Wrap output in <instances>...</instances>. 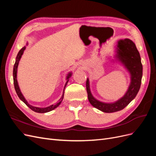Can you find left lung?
<instances>
[{"mask_svg": "<svg viewBox=\"0 0 156 156\" xmlns=\"http://www.w3.org/2000/svg\"><path fill=\"white\" fill-rule=\"evenodd\" d=\"M118 58L123 63L131 74V84L125 95L115 103H106L94 98L90 90L88 79L86 87L88 101L98 109L105 112H114L125 108L135 98L141 84L143 76V65L140 56L135 44L129 39L121 40L118 41Z\"/></svg>", "mask_w": 156, "mask_h": 156, "instance_id": "obj_1", "label": "left lung"}]
</instances>
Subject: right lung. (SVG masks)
<instances>
[{"label":"right lung","instance_id":"add662e5","mask_svg":"<svg viewBox=\"0 0 156 156\" xmlns=\"http://www.w3.org/2000/svg\"><path fill=\"white\" fill-rule=\"evenodd\" d=\"M25 49V47H24V48H23L20 51H19V53H18V54H17V57H16L15 64H14V66H13V84H14V87H15V90H16V93H17V94L18 97L20 98V100H21V101H23V102H24V103H25V104H26L28 107H29L31 110H32L33 111L36 112H39V113H45V112H49V111H52V110L55 109V108L57 107L60 104L61 102H62V100H63L64 92V93H63V94H62V97H61V98L60 99V100H58V101L57 103H55V105H51V106H49V107H45V108H39V107H36L32 106V105H29V103H28L27 101L25 100L24 96H23L22 93L21 92V90H20V87H19V86H18V83H17V66H18V64H19V62H20V59H21V56H22V55H23V52H24ZM71 75H72V73H69V74L68 75V76L67 78L69 79V77L71 76ZM68 81H67V83H68ZM67 83H66V84L65 87H66V86ZM65 87H64V88H65Z\"/></svg>","mask_w":156,"mask_h":156}]
</instances>
